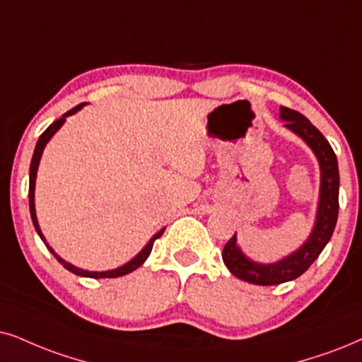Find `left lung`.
Segmentation results:
<instances>
[{
    "mask_svg": "<svg viewBox=\"0 0 362 362\" xmlns=\"http://www.w3.org/2000/svg\"><path fill=\"white\" fill-rule=\"evenodd\" d=\"M279 118L286 122L284 127L287 130L305 141V145L313 150L317 158L319 170H321L319 202L317 210H315L314 227L308 239L304 240L303 245L297 247L294 252L281 260L262 264L247 257L237 244V234L227 242L222 252L223 264L237 279L255 284V286H276V284L294 281L303 276L319 257L327 242L331 240L337 222V212H339V168H337L336 153L329 141L303 113L296 112V110L281 107Z\"/></svg>",
    "mask_w": 362,
    "mask_h": 362,
    "instance_id": "obj_1",
    "label": "left lung"
}]
</instances>
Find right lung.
Returning <instances> with one entry per match:
<instances>
[{
    "mask_svg": "<svg viewBox=\"0 0 362 362\" xmlns=\"http://www.w3.org/2000/svg\"><path fill=\"white\" fill-rule=\"evenodd\" d=\"M85 105H86V103H80V105H76L75 108H71L70 112H66V113H65V115L59 117L57 122H53L52 125H49V127L47 128V130H45L43 134H41V136L38 139V141H36V147H35V152H33V158H31V165H30V190H28V197H30V214H31V221H33V226H35V228H36V232H38L40 239L45 242V245H47V249L49 250V252H52V254L54 255V257H57L58 262L62 264L63 267L66 269V271H70V272H73V274H76V276H81V277H91V279L122 277V276H125V274L134 272L135 269H139L140 265L144 264L145 260L148 259L150 252H152L153 242L157 240L158 237L163 234V230H165V227H163L162 230H158L157 234H155V235L152 237V239H150V240L147 242V245H145L144 249H141L140 252L136 254L134 259L128 260V262H125V264L120 265V267H117V269H110V271H100V272H98V271H85V269L76 267V265H73V264H70V262H66L65 259L59 257V255L53 250V247L48 244L47 239H45L43 232H41V228H40L38 217H36V209H35V185H36V173H38L40 160H41V155H43V150H45V147H47L48 141L52 140V136H53L54 134H57V132L59 130V128L63 127V123L66 122V118L70 117V115H75L76 112H80V110L83 108Z\"/></svg>",
    "mask_w": 362,
    "mask_h": 362,
    "instance_id": "right-lung-1",
    "label": "right lung"
}]
</instances>
